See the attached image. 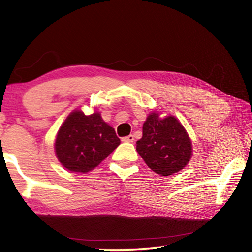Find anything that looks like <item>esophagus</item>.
Masks as SVG:
<instances>
[{"label": "esophagus", "instance_id": "obj_1", "mask_svg": "<svg viewBox=\"0 0 252 252\" xmlns=\"http://www.w3.org/2000/svg\"><path fill=\"white\" fill-rule=\"evenodd\" d=\"M122 141L123 142H133L134 141V135L130 134L127 136H125V138H122Z\"/></svg>", "mask_w": 252, "mask_h": 252}]
</instances>
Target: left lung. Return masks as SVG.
<instances>
[{
	"mask_svg": "<svg viewBox=\"0 0 252 252\" xmlns=\"http://www.w3.org/2000/svg\"><path fill=\"white\" fill-rule=\"evenodd\" d=\"M136 151L152 171L171 176L186 167L192 156V143L176 117L160 118L158 112L148 116Z\"/></svg>",
	"mask_w": 252,
	"mask_h": 252,
	"instance_id": "obj_1",
	"label": "left lung"
}]
</instances>
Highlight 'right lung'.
Returning <instances> with one entry per match:
<instances>
[{"label":"right lung","instance_id":"right-lung-1","mask_svg":"<svg viewBox=\"0 0 252 252\" xmlns=\"http://www.w3.org/2000/svg\"><path fill=\"white\" fill-rule=\"evenodd\" d=\"M119 144L116 131L102 120L99 112L85 116L81 110H75L60 127L54 149L63 167L72 172L87 173Z\"/></svg>","mask_w":252,"mask_h":252}]
</instances>
